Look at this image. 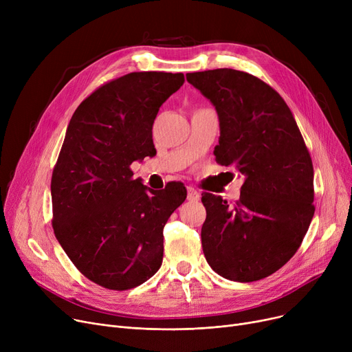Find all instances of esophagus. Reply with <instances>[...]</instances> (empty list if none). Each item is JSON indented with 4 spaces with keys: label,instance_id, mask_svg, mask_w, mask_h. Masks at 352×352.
Instances as JSON below:
<instances>
[{
    "label": "esophagus",
    "instance_id": "obj_1",
    "mask_svg": "<svg viewBox=\"0 0 352 352\" xmlns=\"http://www.w3.org/2000/svg\"><path fill=\"white\" fill-rule=\"evenodd\" d=\"M187 198H188V201H198L201 198V195H199V192L195 188L188 187L187 188Z\"/></svg>",
    "mask_w": 352,
    "mask_h": 352
}]
</instances>
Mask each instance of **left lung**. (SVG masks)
Segmentation results:
<instances>
[{"label":"left lung","mask_w":352,"mask_h":352,"mask_svg":"<svg viewBox=\"0 0 352 352\" xmlns=\"http://www.w3.org/2000/svg\"><path fill=\"white\" fill-rule=\"evenodd\" d=\"M187 81L215 107L217 162L244 175L234 206L202 194V251L227 280H263L297 252L316 211L309 153L288 105L260 78L218 68L188 72Z\"/></svg>","instance_id":"obj_1"}]
</instances>
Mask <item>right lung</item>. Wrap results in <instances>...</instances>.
Segmentation results:
<instances>
[{"label": "right lung", "mask_w": 352, "mask_h": 352, "mask_svg": "<svg viewBox=\"0 0 352 352\" xmlns=\"http://www.w3.org/2000/svg\"><path fill=\"white\" fill-rule=\"evenodd\" d=\"M184 81L181 72L126 74L92 92L68 124L51 178L52 227L72 264L104 288L138 287L161 267L164 226L187 190L148 188L129 165L155 153L154 120Z\"/></svg>", "instance_id": "1"}]
</instances>
